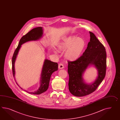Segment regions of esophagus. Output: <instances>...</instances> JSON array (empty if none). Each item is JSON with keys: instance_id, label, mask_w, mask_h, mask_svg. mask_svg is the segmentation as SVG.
<instances>
[{"instance_id": "esophagus-1", "label": "esophagus", "mask_w": 120, "mask_h": 120, "mask_svg": "<svg viewBox=\"0 0 120 120\" xmlns=\"http://www.w3.org/2000/svg\"><path fill=\"white\" fill-rule=\"evenodd\" d=\"M64 68V66L62 63H60L59 64V69H62V68Z\"/></svg>"}]
</instances>
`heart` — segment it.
Wrapping results in <instances>:
<instances>
[{
	"instance_id": "heart-1",
	"label": "heart",
	"mask_w": 120,
	"mask_h": 120,
	"mask_svg": "<svg viewBox=\"0 0 120 120\" xmlns=\"http://www.w3.org/2000/svg\"><path fill=\"white\" fill-rule=\"evenodd\" d=\"M83 39L76 36H70L65 38L59 45V49L67 50L65 52L66 59L70 61H74L78 59L82 53L85 46Z\"/></svg>"
}]
</instances>
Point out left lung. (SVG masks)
<instances>
[{"label": "left lung", "mask_w": 120, "mask_h": 120, "mask_svg": "<svg viewBox=\"0 0 120 120\" xmlns=\"http://www.w3.org/2000/svg\"><path fill=\"white\" fill-rule=\"evenodd\" d=\"M90 40L83 55L74 61H68V88L71 93L76 97L85 96L92 93L102 82L106 71V52L102 44L93 33L89 32ZM90 65L98 70V76L91 84L83 81L82 74Z\"/></svg>", "instance_id": "obj_1"}]
</instances>
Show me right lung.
<instances>
[{
	"instance_id": "1",
	"label": "right lung",
	"mask_w": 120,
	"mask_h": 120,
	"mask_svg": "<svg viewBox=\"0 0 120 120\" xmlns=\"http://www.w3.org/2000/svg\"><path fill=\"white\" fill-rule=\"evenodd\" d=\"M42 28L41 27H38L32 29L29 32H28L26 35L23 36L22 38H21L19 45L16 49L15 50L12 58V70L13 75L14 77L15 74L14 67L15 61L16 59L19 51L21 47V45L29 41H36L38 40L42 37ZM58 64L57 63L51 61L48 59H45L44 61L42 69L41 71L40 87L37 91L33 92H28L33 94H40L47 91L49 88L50 79L51 75L54 71L58 70ZM16 84L18 85L17 83Z\"/></svg>"
}]
</instances>
